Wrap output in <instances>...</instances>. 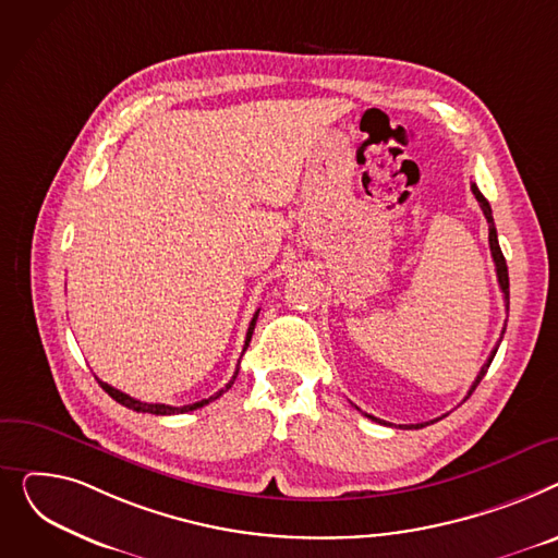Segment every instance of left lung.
Listing matches in <instances>:
<instances>
[{"instance_id":"obj_1","label":"left lung","mask_w":558,"mask_h":558,"mask_svg":"<svg viewBox=\"0 0 558 558\" xmlns=\"http://www.w3.org/2000/svg\"><path fill=\"white\" fill-rule=\"evenodd\" d=\"M471 191H473V195L477 198V203H480V207H482V214H484V218H486V222H488V245H490V256H494V264H496V272H498V283H500V290H502V294H505V306H507V311H509V270H507V260H505V256H502V250H500V243H498V232H496V222H494V214H490V205H488V201L484 198V195L480 193V189H477V184L473 182L471 184ZM505 333V331H502ZM500 342H502V336H500V340H498V344L494 347V351H490V355H488V360L484 363V367L480 369V374H477V378H475V383L471 385V389H469V395H466V399L473 395L475 391V387L480 385V380L484 378V374H486V369H488V365H490V360H494V355H496V351H498V347H500ZM464 399V401H466ZM367 418H372V421H378V423H385V421H380V418H376V416H372V414H365ZM446 416V414H444ZM435 421H439V418H435ZM435 421H430V423H435ZM430 423H414V425H399V428H408V430H418V428H423V425H430ZM385 425H391V423H385Z\"/></svg>"}]
</instances>
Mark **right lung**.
I'll list each match as a JSON object with an SVG mask.
<instances>
[{"label": "right lung", "mask_w": 558, "mask_h": 558, "mask_svg": "<svg viewBox=\"0 0 558 558\" xmlns=\"http://www.w3.org/2000/svg\"><path fill=\"white\" fill-rule=\"evenodd\" d=\"M256 317H258V311L254 313V317H252V322H250V326H247V336H245V347H243V351L250 347V340H252V333H254V324H256ZM236 376H239V367H236V372H234V376H232V380H229L220 391H216L214 397H209V399H203V401H198V403H191V405H182V408H173V405H163V403H144V401H137V399H133V397H128V395H123V391H119V389H114V387H110L108 383H104V380H98V385H101L108 395L117 401V403H121V405H125V408H130V410H135V412H148V414H159V416H167V414H182V412H191V410H198V408H205L207 403H211V401H216L218 397H222L225 391L234 385V380H236Z\"/></svg>", "instance_id": "add662e5"}]
</instances>
